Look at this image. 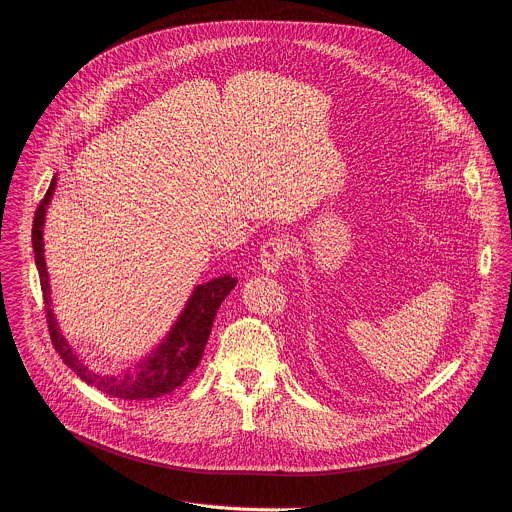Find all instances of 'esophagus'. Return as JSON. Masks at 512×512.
<instances>
[{
	"label": "esophagus",
	"mask_w": 512,
	"mask_h": 512,
	"mask_svg": "<svg viewBox=\"0 0 512 512\" xmlns=\"http://www.w3.org/2000/svg\"><path fill=\"white\" fill-rule=\"evenodd\" d=\"M289 255L287 241L281 237H271L263 247H261V269L267 275H277L281 271L283 261Z\"/></svg>",
	"instance_id": "obj_1"
}]
</instances>
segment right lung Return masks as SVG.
<instances>
[{"label":"right lung","mask_w":512,"mask_h":512,"mask_svg":"<svg viewBox=\"0 0 512 512\" xmlns=\"http://www.w3.org/2000/svg\"><path fill=\"white\" fill-rule=\"evenodd\" d=\"M56 185H58V177L52 179L50 189L36 211L34 229H32L34 259L40 273V283H42L46 311H48V327H50L52 344L56 352L80 380H84L86 384L98 388L100 392L112 398L154 400L164 394L175 392L185 384V380L199 366L217 309L221 307L225 297L231 293V289L237 285V279L231 275H221L207 283L195 285L183 311L179 313L175 323L170 325V329L162 337V342L156 344V348L150 350L146 356L130 364L124 372L100 374L90 370L74 352V348L68 344V339L62 335L60 323L52 309V287H50V275H48L46 257H44V225H46L48 207L56 193Z\"/></svg>","instance_id":"add662e5"}]
</instances>
